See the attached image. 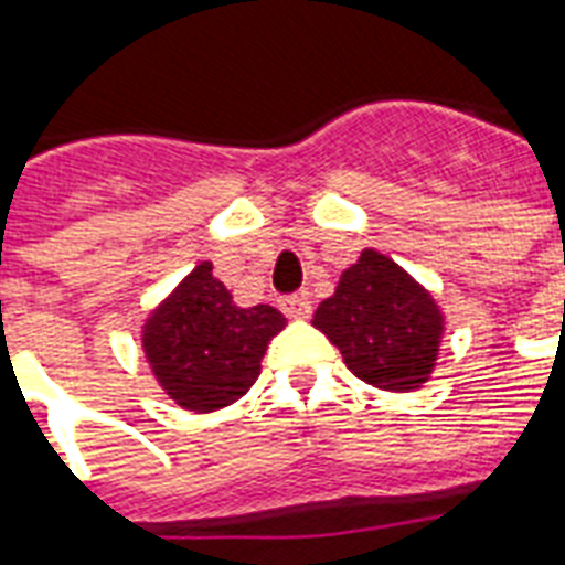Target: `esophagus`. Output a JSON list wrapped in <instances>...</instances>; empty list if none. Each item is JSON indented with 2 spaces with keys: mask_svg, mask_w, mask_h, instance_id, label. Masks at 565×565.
<instances>
[{
  "mask_svg": "<svg viewBox=\"0 0 565 565\" xmlns=\"http://www.w3.org/2000/svg\"><path fill=\"white\" fill-rule=\"evenodd\" d=\"M278 308L290 319H305L310 313V299L305 292H290V296L278 299Z\"/></svg>",
  "mask_w": 565,
  "mask_h": 565,
  "instance_id": "esophagus-1",
  "label": "esophagus"
}]
</instances>
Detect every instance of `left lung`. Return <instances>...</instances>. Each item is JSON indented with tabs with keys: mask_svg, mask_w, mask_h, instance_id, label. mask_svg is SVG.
Returning a JSON list of instances; mask_svg holds the SVG:
<instances>
[{
	"mask_svg": "<svg viewBox=\"0 0 565 565\" xmlns=\"http://www.w3.org/2000/svg\"><path fill=\"white\" fill-rule=\"evenodd\" d=\"M313 326L340 349L345 366L377 390H416L434 370L443 334L437 305L402 266L366 248L349 266Z\"/></svg>",
	"mask_w": 565,
	"mask_h": 565,
	"instance_id": "left-lung-1",
	"label": "left lung"
}]
</instances>
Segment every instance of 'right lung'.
Wrapping results in <instances>:
<instances>
[{"label":"right lung","mask_w":565,"mask_h":565,"mask_svg":"<svg viewBox=\"0 0 565 565\" xmlns=\"http://www.w3.org/2000/svg\"><path fill=\"white\" fill-rule=\"evenodd\" d=\"M287 319L269 305L237 308L211 264H199L154 310L146 358L167 393L188 411L237 402L260 375V358Z\"/></svg>","instance_id":"obj_1"}]
</instances>
